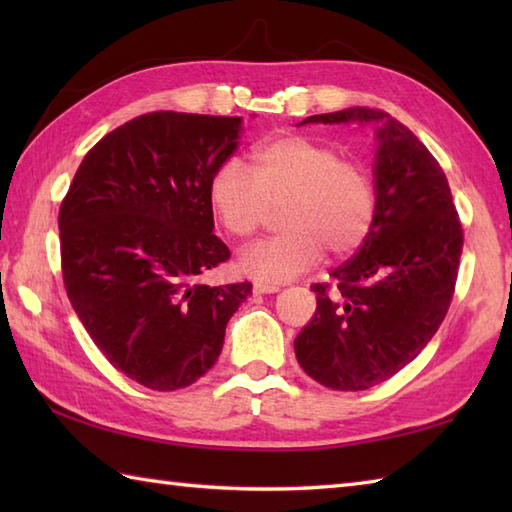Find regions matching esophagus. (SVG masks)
<instances>
[{"instance_id":"obj_1","label":"esophagus","mask_w":512,"mask_h":512,"mask_svg":"<svg viewBox=\"0 0 512 512\" xmlns=\"http://www.w3.org/2000/svg\"><path fill=\"white\" fill-rule=\"evenodd\" d=\"M277 290H279V286H275V284H255L253 286L255 295H270V292H277Z\"/></svg>"}]
</instances>
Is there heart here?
I'll list each match as a JSON object with an SVG mask.
<instances>
[{
	"label": "heart",
	"instance_id": "obj_1",
	"mask_svg": "<svg viewBox=\"0 0 512 512\" xmlns=\"http://www.w3.org/2000/svg\"><path fill=\"white\" fill-rule=\"evenodd\" d=\"M217 220L235 237L255 235L279 209L284 233L242 250L237 270L250 279L286 281L306 273L323 250L345 257L365 242L376 187L356 160L308 136H281L255 147L250 171L226 160L209 182Z\"/></svg>",
	"mask_w": 512,
	"mask_h": 512
}]
</instances>
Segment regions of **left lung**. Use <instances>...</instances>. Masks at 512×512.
<instances>
[{
    "mask_svg": "<svg viewBox=\"0 0 512 512\" xmlns=\"http://www.w3.org/2000/svg\"><path fill=\"white\" fill-rule=\"evenodd\" d=\"M306 123H376V213L358 253L314 284L317 312L295 339L317 383L369 389L411 363L451 306L464 233L447 176L418 136L369 107L308 116Z\"/></svg>",
    "mask_w": 512,
    "mask_h": 512,
    "instance_id": "1",
    "label": "left lung"
}]
</instances>
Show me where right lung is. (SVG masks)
Wrapping results in <instances>:
<instances>
[{"mask_svg": "<svg viewBox=\"0 0 512 512\" xmlns=\"http://www.w3.org/2000/svg\"><path fill=\"white\" fill-rule=\"evenodd\" d=\"M242 118L151 112L88 154L59 209L68 299L118 372L156 391L215 365L226 323L253 286H206L231 257L213 235L209 182L237 149Z\"/></svg>", "mask_w": 512, "mask_h": 512, "instance_id": "1", "label": "right lung"}]
</instances>
